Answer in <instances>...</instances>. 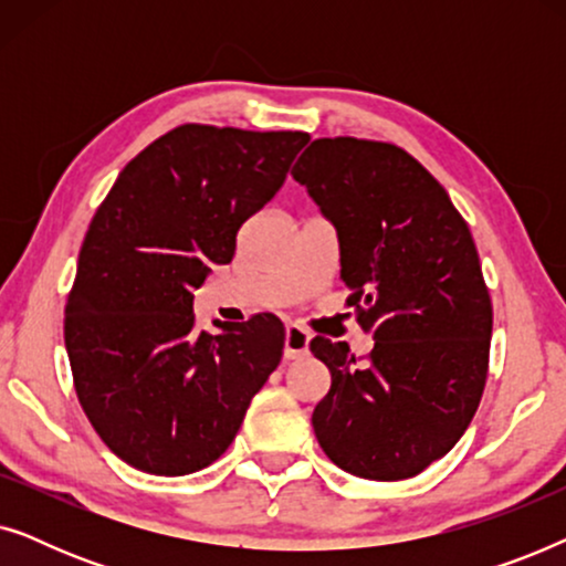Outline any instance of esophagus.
Wrapping results in <instances>:
<instances>
[{
	"label": "esophagus",
	"mask_w": 566,
	"mask_h": 566,
	"mask_svg": "<svg viewBox=\"0 0 566 566\" xmlns=\"http://www.w3.org/2000/svg\"><path fill=\"white\" fill-rule=\"evenodd\" d=\"M308 332L304 327H298V324H289L285 327V343H283V355L289 360H296V358H304L308 353Z\"/></svg>",
	"instance_id": "esophagus-1"
}]
</instances>
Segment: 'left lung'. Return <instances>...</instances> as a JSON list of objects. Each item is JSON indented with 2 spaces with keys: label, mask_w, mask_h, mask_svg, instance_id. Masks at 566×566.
Masks as SVG:
<instances>
[{
  "label": "left lung",
  "mask_w": 566,
  "mask_h": 566,
  "mask_svg": "<svg viewBox=\"0 0 566 566\" xmlns=\"http://www.w3.org/2000/svg\"><path fill=\"white\" fill-rule=\"evenodd\" d=\"M291 175L337 227L347 306L374 337L360 366L345 343H308L332 376L316 440L355 476H417L459 443L490 368L492 298L469 223L397 144L316 138Z\"/></svg>",
  "instance_id": "left-lung-1"
}]
</instances>
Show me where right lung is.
I'll return each mask as SVG.
<instances>
[{"label": "right lung", "instance_id": "right-lung-1", "mask_svg": "<svg viewBox=\"0 0 566 566\" xmlns=\"http://www.w3.org/2000/svg\"><path fill=\"white\" fill-rule=\"evenodd\" d=\"M304 130L185 123L123 167L80 250L64 343L76 399L111 451L146 474L206 469L281 363L285 329L254 314L196 327L192 293L234 258L242 223L275 196Z\"/></svg>", "mask_w": 566, "mask_h": 566}]
</instances>
